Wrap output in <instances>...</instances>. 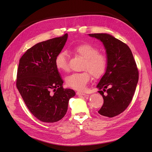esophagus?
Returning a JSON list of instances; mask_svg holds the SVG:
<instances>
[{
	"mask_svg": "<svg viewBox=\"0 0 152 152\" xmlns=\"http://www.w3.org/2000/svg\"><path fill=\"white\" fill-rule=\"evenodd\" d=\"M76 94L78 95H85L86 94L84 92H76Z\"/></svg>",
	"mask_w": 152,
	"mask_h": 152,
	"instance_id": "obj_1",
	"label": "esophagus"
}]
</instances>
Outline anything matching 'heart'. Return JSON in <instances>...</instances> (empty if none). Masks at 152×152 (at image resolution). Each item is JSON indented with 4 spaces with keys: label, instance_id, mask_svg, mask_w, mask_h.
I'll return each instance as SVG.
<instances>
[{
    "label": "heart",
    "instance_id": "heart-1",
    "mask_svg": "<svg viewBox=\"0 0 152 152\" xmlns=\"http://www.w3.org/2000/svg\"><path fill=\"white\" fill-rule=\"evenodd\" d=\"M73 50L84 58L82 69L85 71L68 76L65 78V82L71 88L83 91L90 81L91 73L95 78L101 77L105 73L107 67V58L104 54L99 53V49L96 47L90 44L85 43L77 45L73 48ZM54 63L58 71H68L67 53L65 51H61L56 55Z\"/></svg>",
    "mask_w": 152,
    "mask_h": 152
}]
</instances>
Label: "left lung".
Wrapping results in <instances>:
<instances>
[{"mask_svg": "<svg viewBox=\"0 0 152 152\" xmlns=\"http://www.w3.org/2000/svg\"><path fill=\"white\" fill-rule=\"evenodd\" d=\"M89 36L103 43L107 58L105 73L97 86L103 99V104L98 112L113 118L129 106L138 83L139 71L130 48L126 44L107 33Z\"/></svg>", "mask_w": 152, "mask_h": 152, "instance_id": "8db88e82", "label": "left lung"}]
</instances>
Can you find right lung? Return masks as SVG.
<instances>
[{"label":"right lung","instance_id":"add662e5","mask_svg":"<svg viewBox=\"0 0 152 152\" xmlns=\"http://www.w3.org/2000/svg\"><path fill=\"white\" fill-rule=\"evenodd\" d=\"M67 38L65 34L37 43L20 60L17 87L30 112L42 122L61 119L66 113L69 99L76 94L73 90L63 88V81L54 63Z\"/></svg>","mask_w":152,"mask_h":152}]
</instances>
